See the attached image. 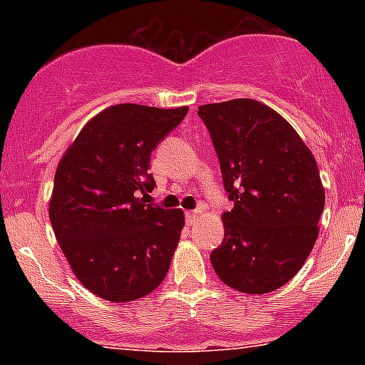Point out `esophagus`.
Instances as JSON below:
<instances>
[{"instance_id":"esophagus-1","label":"esophagus","mask_w":365,"mask_h":365,"mask_svg":"<svg viewBox=\"0 0 365 365\" xmlns=\"http://www.w3.org/2000/svg\"><path fill=\"white\" fill-rule=\"evenodd\" d=\"M200 215H201V210H190V212H187V213H185L187 224H189V226H190V224H194V222H196V219H197V217H200Z\"/></svg>"}]
</instances>
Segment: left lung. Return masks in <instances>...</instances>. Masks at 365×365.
<instances>
[{
    "label": "left lung",
    "instance_id": "left-lung-1",
    "mask_svg": "<svg viewBox=\"0 0 365 365\" xmlns=\"http://www.w3.org/2000/svg\"><path fill=\"white\" fill-rule=\"evenodd\" d=\"M233 210L210 256L220 281L249 295L292 281L319 233L325 189L311 150L277 111L252 98L197 109Z\"/></svg>",
    "mask_w": 365,
    "mask_h": 365
}]
</instances>
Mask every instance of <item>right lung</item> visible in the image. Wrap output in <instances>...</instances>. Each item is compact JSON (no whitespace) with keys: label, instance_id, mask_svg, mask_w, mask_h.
Returning a JSON list of instances; mask_svg holds the SVG:
<instances>
[{"label":"right lung","instance_id":"obj_1","mask_svg":"<svg viewBox=\"0 0 365 365\" xmlns=\"http://www.w3.org/2000/svg\"><path fill=\"white\" fill-rule=\"evenodd\" d=\"M189 108L116 104L91 118L58 164L49 219L73 275L104 300L132 302L164 281L185 226L180 208L145 205L150 155Z\"/></svg>","mask_w":365,"mask_h":365}]
</instances>
